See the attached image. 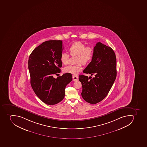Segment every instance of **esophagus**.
<instances>
[{"label":"esophagus","instance_id":"esophagus-1","mask_svg":"<svg viewBox=\"0 0 147 147\" xmlns=\"http://www.w3.org/2000/svg\"><path fill=\"white\" fill-rule=\"evenodd\" d=\"M78 79H79V77H78V75H73V81H74V82H76V81H77V80H78Z\"/></svg>","mask_w":147,"mask_h":147}]
</instances>
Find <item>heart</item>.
Returning <instances> with one entry per match:
<instances>
[{
    "label": "heart",
    "mask_w": 147,
    "mask_h": 147,
    "mask_svg": "<svg viewBox=\"0 0 147 147\" xmlns=\"http://www.w3.org/2000/svg\"><path fill=\"white\" fill-rule=\"evenodd\" d=\"M71 56H77V62L78 64L70 65L64 67L65 73L77 74L82 69V64H88L93 59L94 51L90 47H86L84 43L80 41L74 42L68 48ZM70 55L67 53H63L61 56V61L63 65H66L69 62Z\"/></svg>",
    "instance_id": "obj_1"
}]
</instances>
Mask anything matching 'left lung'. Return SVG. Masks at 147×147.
I'll use <instances>...</instances> for the list:
<instances>
[{
  "label": "left lung",
  "mask_w": 147,
  "mask_h": 147,
  "mask_svg": "<svg viewBox=\"0 0 147 147\" xmlns=\"http://www.w3.org/2000/svg\"><path fill=\"white\" fill-rule=\"evenodd\" d=\"M83 72L94 77L79 75L82 86V97L92 104L99 102L106 97L116 79V58L112 48L98 42L94 48L91 62Z\"/></svg>",
  "instance_id": "left-lung-1"
}]
</instances>
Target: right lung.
<instances>
[{"instance_id":"right-lung-1","label":"right lung","mask_w":147,"mask_h":147,"mask_svg":"<svg viewBox=\"0 0 147 147\" xmlns=\"http://www.w3.org/2000/svg\"><path fill=\"white\" fill-rule=\"evenodd\" d=\"M63 49L62 40L47 41L35 48L29 58L31 86L40 100L47 105L61 102L65 95V86L72 80L70 73L56 79L53 77L61 72Z\"/></svg>"}]
</instances>
